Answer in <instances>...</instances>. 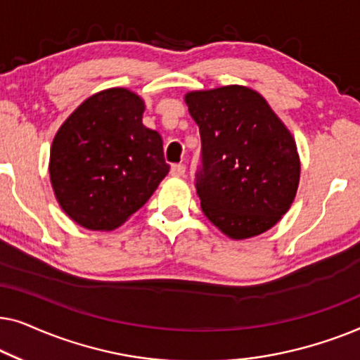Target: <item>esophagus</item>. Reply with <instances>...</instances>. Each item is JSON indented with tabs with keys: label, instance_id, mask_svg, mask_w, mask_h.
Returning a JSON list of instances; mask_svg holds the SVG:
<instances>
[{
	"label": "esophagus",
	"instance_id": "1",
	"mask_svg": "<svg viewBox=\"0 0 360 360\" xmlns=\"http://www.w3.org/2000/svg\"><path fill=\"white\" fill-rule=\"evenodd\" d=\"M185 170H186V167L184 164H175V165H172L170 174L174 176H184Z\"/></svg>",
	"mask_w": 360,
	"mask_h": 360
}]
</instances>
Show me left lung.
<instances>
[{
    "label": "left lung",
    "instance_id": "obj_1",
    "mask_svg": "<svg viewBox=\"0 0 360 360\" xmlns=\"http://www.w3.org/2000/svg\"><path fill=\"white\" fill-rule=\"evenodd\" d=\"M185 103L200 127L203 169L196 191L206 218L236 240L274 228L300 184L292 132L249 86L188 91Z\"/></svg>",
    "mask_w": 360,
    "mask_h": 360
}]
</instances>
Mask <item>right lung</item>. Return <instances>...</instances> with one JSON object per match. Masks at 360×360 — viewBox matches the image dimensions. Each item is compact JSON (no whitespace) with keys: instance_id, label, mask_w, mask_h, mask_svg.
Instances as JSON below:
<instances>
[{"instance_id":"add662e5","label":"right lung","mask_w":360,"mask_h":360,"mask_svg":"<svg viewBox=\"0 0 360 360\" xmlns=\"http://www.w3.org/2000/svg\"><path fill=\"white\" fill-rule=\"evenodd\" d=\"M144 100L127 88L86 98L58 127L49 174L68 218L112 231L144 206L170 167L162 137L142 124Z\"/></svg>"}]
</instances>
